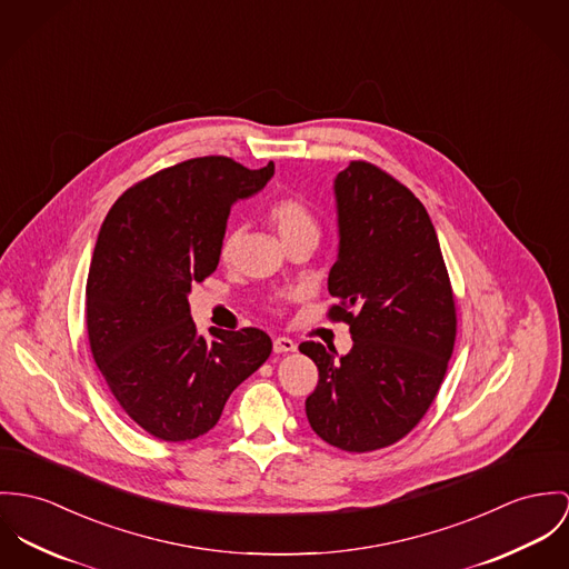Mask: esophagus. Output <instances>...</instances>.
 Segmentation results:
<instances>
[{
	"label": "esophagus",
	"mask_w": 569,
	"mask_h": 569,
	"mask_svg": "<svg viewBox=\"0 0 569 569\" xmlns=\"http://www.w3.org/2000/svg\"><path fill=\"white\" fill-rule=\"evenodd\" d=\"M298 350V343L289 337H276L273 339V352L276 355H287V352H296Z\"/></svg>",
	"instance_id": "esophagus-1"
}]
</instances>
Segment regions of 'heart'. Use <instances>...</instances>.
Here are the masks:
<instances>
[{
    "label": "heart",
    "mask_w": 569,
    "mask_h": 569,
    "mask_svg": "<svg viewBox=\"0 0 569 569\" xmlns=\"http://www.w3.org/2000/svg\"><path fill=\"white\" fill-rule=\"evenodd\" d=\"M271 226L276 228L282 243L302 237V234H319L317 219L312 217L309 207L298 198H282L273 202L267 212ZM237 241V230H228L221 241V257H230Z\"/></svg>",
    "instance_id": "heart-1"
}]
</instances>
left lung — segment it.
<instances>
[{"mask_svg": "<svg viewBox=\"0 0 569 569\" xmlns=\"http://www.w3.org/2000/svg\"><path fill=\"white\" fill-rule=\"evenodd\" d=\"M332 189L339 252L328 291L339 305L328 315L350 323L352 350L300 346L319 369L307 417L326 443L371 452L409 435L432 405L457 310L435 226L405 184L355 160Z\"/></svg>", "mask_w": 569, "mask_h": 569, "instance_id": "1", "label": "left lung"}]
</instances>
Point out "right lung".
<instances>
[{
    "label": "right lung",
    "instance_id": "add662e5",
    "mask_svg": "<svg viewBox=\"0 0 569 569\" xmlns=\"http://www.w3.org/2000/svg\"><path fill=\"white\" fill-rule=\"evenodd\" d=\"M204 156L128 189L103 219L87 280L93 359L121 409L162 441H191L271 355L259 328L198 332L189 293L221 257L230 208L271 180Z\"/></svg>",
    "mask_w": 569,
    "mask_h": 569
}]
</instances>
